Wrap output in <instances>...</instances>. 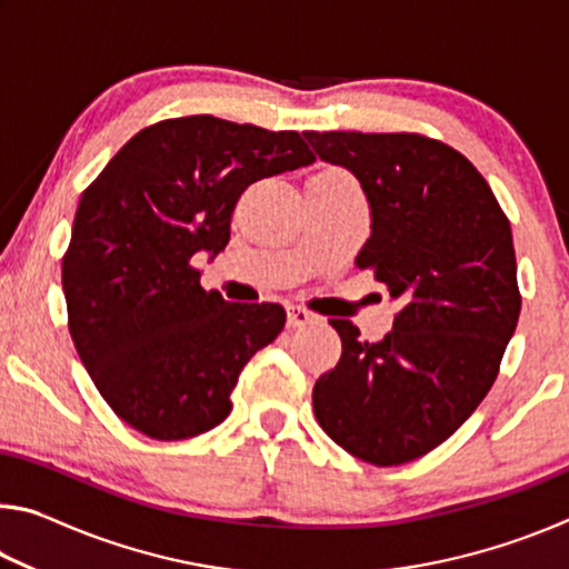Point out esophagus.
I'll return each mask as SVG.
<instances>
[{
  "label": "esophagus",
  "mask_w": 569,
  "mask_h": 569,
  "mask_svg": "<svg viewBox=\"0 0 569 569\" xmlns=\"http://www.w3.org/2000/svg\"><path fill=\"white\" fill-rule=\"evenodd\" d=\"M313 319L316 316L311 311H306V308H301V306L288 308V326H291V329H301V326L311 323Z\"/></svg>",
  "instance_id": "obj_1"
}]
</instances>
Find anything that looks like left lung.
<instances>
[{
    "label": "left lung",
    "mask_w": 569,
    "mask_h": 569,
    "mask_svg": "<svg viewBox=\"0 0 569 569\" xmlns=\"http://www.w3.org/2000/svg\"><path fill=\"white\" fill-rule=\"evenodd\" d=\"M361 182L371 238L356 266L401 303L381 341L346 319L341 361L316 381L321 429L356 459L397 467L449 439L497 379L517 329L512 228L479 170L413 132H303Z\"/></svg>",
    "instance_id": "1"
}]
</instances>
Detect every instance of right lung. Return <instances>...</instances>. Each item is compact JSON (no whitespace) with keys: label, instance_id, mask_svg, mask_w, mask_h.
<instances>
[{"label":"right lung","instance_id":"obj_1","mask_svg":"<svg viewBox=\"0 0 569 569\" xmlns=\"http://www.w3.org/2000/svg\"><path fill=\"white\" fill-rule=\"evenodd\" d=\"M311 162L293 130L190 114L140 130L82 192L62 261L70 333L132 429L178 441L228 417L240 371L286 311L203 291L190 258L228 246L250 182Z\"/></svg>","mask_w":569,"mask_h":569}]
</instances>
